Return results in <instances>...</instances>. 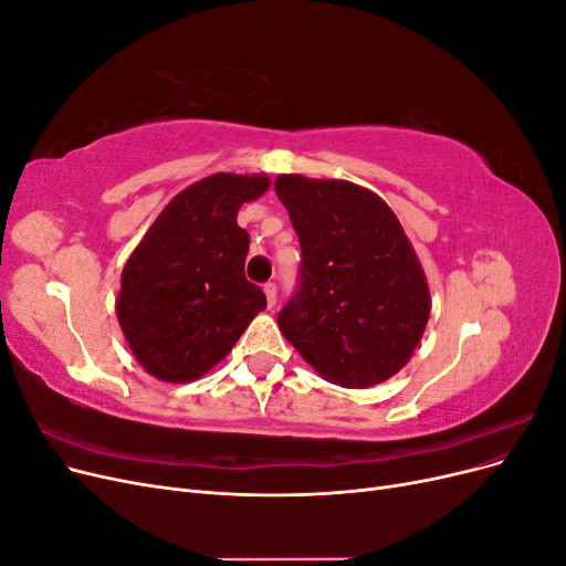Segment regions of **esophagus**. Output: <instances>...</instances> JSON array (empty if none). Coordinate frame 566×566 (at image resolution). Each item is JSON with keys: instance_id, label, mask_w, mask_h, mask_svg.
<instances>
[{"instance_id": "esophagus-1", "label": "esophagus", "mask_w": 566, "mask_h": 566, "mask_svg": "<svg viewBox=\"0 0 566 566\" xmlns=\"http://www.w3.org/2000/svg\"><path fill=\"white\" fill-rule=\"evenodd\" d=\"M276 293H279V290H276V283H273V281L264 283V295H266V304H269V306L276 304Z\"/></svg>"}]
</instances>
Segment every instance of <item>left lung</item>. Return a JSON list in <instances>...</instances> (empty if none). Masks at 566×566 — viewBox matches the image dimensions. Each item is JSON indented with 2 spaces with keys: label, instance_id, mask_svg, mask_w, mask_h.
Returning <instances> with one entry per match:
<instances>
[{
  "label": "left lung",
  "instance_id": "8db88e82",
  "mask_svg": "<svg viewBox=\"0 0 566 566\" xmlns=\"http://www.w3.org/2000/svg\"><path fill=\"white\" fill-rule=\"evenodd\" d=\"M300 238V285L279 328L325 380L373 387L399 373L430 318V287L399 219L368 188L281 175Z\"/></svg>",
  "mask_w": 566,
  "mask_h": 566
}]
</instances>
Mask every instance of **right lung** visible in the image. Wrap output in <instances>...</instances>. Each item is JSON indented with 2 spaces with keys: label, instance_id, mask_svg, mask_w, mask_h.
<instances>
[{
  "label": "right lung",
  "instance_id": "1",
  "mask_svg": "<svg viewBox=\"0 0 566 566\" xmlns=\"http://www.w3.org/2000/svg\"><path fill=\"white\" fill-rule=\"evenodd\" d=\"M266 188L262 175H212L188 186L132 252L117 318L150 375L165 382L200 378L264 312L262 287L245 279L250 235L235 214Z\"/></svg>",
  "mask_w": 566,
  "mask_h": 566
}]
</instances>
